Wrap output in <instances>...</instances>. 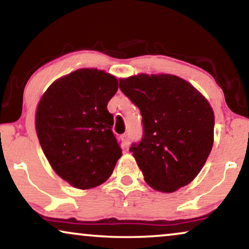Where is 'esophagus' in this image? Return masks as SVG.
I'll return each mask as SVG.
<instances>
[{
    "label": "esophagus",
    "instance_id": "34e87169",
    "mask_svg": "<svg viewBox=\"0 0 249 249\" xmlns=\"http://www.w3.org/2000/svg\"><path fill=\"white\" fill-rule=\"evenodd\" d=\"M121 139H122V142H124V147H128V146L130 145V138H129V135L124 134V135L121 137Z\"/></svg>",
    "mask_w": 249,
    "mask_h": 249
}]
</instances>
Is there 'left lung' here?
Returning a JSON list of instances; mask_svg holds the SVG:
<instances>
[{"label":"left lung","mask_w":249,"mask_h":249,"mask_svg":"<svg viewBox=\"0 0 249 249\" xmlns=\"http://www.w3.org/2000/svg\"><path fill=\"white\" fill-rule=\"evenodd\" d=\"M120 89L142 113V137L130 152L153 189L173 193L192 182L213 146L214 113L205 97L173 74L141 73Z\"/></svg>","instance_id":"left-lung-1"}]
</instances>
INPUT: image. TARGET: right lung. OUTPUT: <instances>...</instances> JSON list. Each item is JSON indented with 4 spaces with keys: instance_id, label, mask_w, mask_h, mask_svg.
Here are the masks:
<instances>
[{
    "instance_id": "obj_1",
    "label": "right lung",
    "mask_w": 249,
    "mask_h": 249,
    "mask_svg": "<svg viewBox=\"0 0 249 249\" xmlns=\"http://www.w3.org/2000/svg\"><path fill=\"white\" fill-rule=\"evenodd\" d=\"M117 90L112 74L79 69L54 81L37 107L36 131L44 154L56 175L78 189L107 181L122 155L107 111Z\"/></svg>"
}]
</instances>
